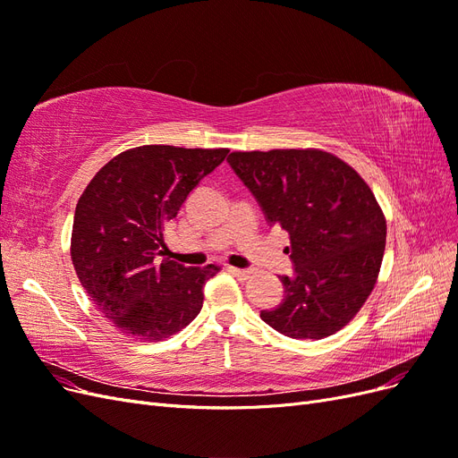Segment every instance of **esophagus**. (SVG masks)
<instances>
[{
  "instance_id": "obj_1",
  "label": "esophagus",
  "mask_w": 458,
  "mask_h": 458,
  "mask_svg": "<svg viewBox=\"0 0 458 458\" xmlns=\"http://www.w3.org/2000/svg\"><path fill=\"white\" fill-rule=\"evenodd\" d=\"M229 271L237 276V279H241V281H246L248 276H250V271L248 269H239V267H229Z\"/></svg>"
}]
</instances>
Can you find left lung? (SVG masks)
Returning <instances> with one entry per match:
<instances>
[{
	"mask_svg": "<svg viewBox=\"0 0 458 458\" xmlns=\"http://www.w3.org/2000/svg\"><path fill=\"white\" fill-rule=\"evenodd\" d=\"M227 162L271 225L290 234L294 275L284 300L259 317L298 340H321L348 325L377 284L386 217L350 164L318 148L234 150Z\"/></svg>",
	"mask_w": 458,
	"mask_h": 458,
	"instance_id": "left-lung-1",
	"label": "left lung"
}]
</instances>
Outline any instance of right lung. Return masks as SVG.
I'll return each instance as SVG.
<instances>
[{
    "label": "right lung",
    "mask_w": 458,
    "mask_h": 458,
    "mask_svg": "<svg viewBox=\"0 0 458 458\" xmlns=\"http://www.w3.org/2000/svg\"><path fill=\"white\" fill-rule=\"evenodd\" d=\"M227 152L172 145L128 148L81 192L71 239L74 269L97 310L126 336L160 342L200 313L202 288L221 267H185L158 256L165 248V224Z\"/></svg>",
    "instance_id": "obj_1"
}]
</instances>
